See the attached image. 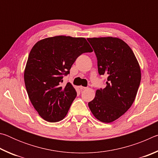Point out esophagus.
I'll list each match as a JSON object with an SVG mask.
<instances>
[{
    "label": "esophagus",
    "mask_w": 158,
    "mask_h": 158,
    "mask_svg": "<svg viewBox=\"0 0 158 158\" xmlns=\"http://www.w3.org/2000/svg\"><path fill=\"white\" fill-rule=\"evenodd\" d=\"M79 89H80V90H83L86 89L87 88L86 87H84V86H81H81H79Z\"/></svg>",
    "instance_id": "1"
}]
</instances>
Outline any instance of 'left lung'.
<instances>
[{
  "mask_svg": "<svg viewBox=\"0 0 158 158\" xmlns=\"http://www.w3.org/2000/svg\"><path fill=\"white\" fill-rule=\"evenodd\" d=\"M87 40L97 56L99 74L108 77L106 86L96 90L89 106L96 118L109 123L132 106L140 84L141 68L132 50L121 39L101 37Z\"/></svg>",
  "mask_w": 158,
  "mask_h": 158,
  "instance_id": "obj_1",
  "label": "left lung"
}]
</instances>
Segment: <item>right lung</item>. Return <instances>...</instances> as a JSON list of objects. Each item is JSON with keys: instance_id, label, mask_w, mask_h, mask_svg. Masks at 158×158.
Returning <instances> with one entry per match:
<instances>
[{"instance_id": "right-lung-1", "label": "right lung", "mask_w": 158, "mask_h": 158, "mask_svg": "<svg viewBox=\"0 0 158 158\" xmlns=\"http://www.w3.org/2000/svg\"><path fill=\"white\" fill-rule=\"evenodd\" d=\"M93 49L84 37L58 35L40 40L29 53L24 70L28 98L35 109L48 122L63 120L77 96L70 83L61 86L77 57Z\"/></svg>"}]
</instances>
